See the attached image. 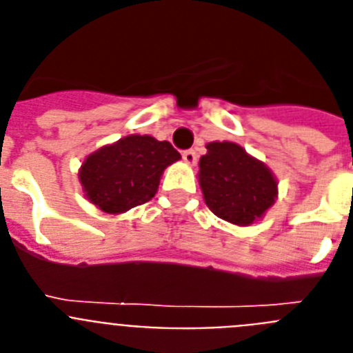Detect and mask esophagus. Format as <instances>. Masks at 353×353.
I'll return each mask as SVG.
<instances>
[{"mask_svg":"<svg viewBox=\"0 0 353 353\" xmlns=\"http://www.w3.org/2000/svg\"><path fill=\"white\" fill-rule=\"evenodd\" d=\"M182 159L187 162V164L194 166L196 162H198V154H196V150H185V152L182 154Z\"/></svg>","mask_w":353,"mask_h":353,"instance_id":"obj_1","label":"esophagus"}]
</instances>
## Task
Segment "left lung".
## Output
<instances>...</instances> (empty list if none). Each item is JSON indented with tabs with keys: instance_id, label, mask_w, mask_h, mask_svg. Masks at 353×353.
<instances>
[{
	"instance_id": "obj_1",
	"label": "left lung",
	"mask_w": 353,
	"mask_h": 353,
	"mask_svg": "<svg viewBox=\"0 0 353 353\" xmlns=\"http://www.w3.org/2000/svg\"><path fill=\"white\" fill-rule=\"evenodd\" d=\"M199 185L207 207L239 226L261 217L277 194L269 168L230 141L208 143L207 155L199 159Z\"/></svg>"
}]
</instances>
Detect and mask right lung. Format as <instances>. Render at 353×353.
I'll use <instances>...</instances> for the list:
<instances>
[{
    "mask_svg": "<svg viewBox=\"0 0 353 353\" xmlns=\"http://www.w3.org/2000/svg\"><path fill=\"white\" fill-rule=\"evenodd\" d=\"M179 159L170 141L134 134L88 155L79 180L93 205L121 214L154 198L162 171Z\"/></svg>",
    "mask_w": 353,
    "mask_h": 353,
    "instance_id": "1",
    "label": "right lung"
}]
</instances>
